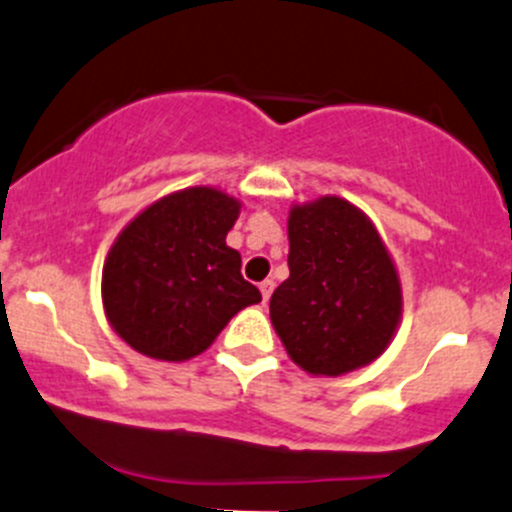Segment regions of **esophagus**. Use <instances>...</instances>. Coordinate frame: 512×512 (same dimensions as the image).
Here are the masks:
<instances>
[{"label": "esophagus", "instance_id": "obj_1", "mask_svg": "<svg viewBox=\"0 0 512 512\" xmlns=\"http://www.w3.org/2000/svg\"><path fill=\"white\" fill-rule=\"evenodd\" d=\"M260 292H262V299L270 301L272 292H274V279H265V282L260 284Z\"/></svg>", "mask_w": 512, "mask_h": 512}]
</instances>
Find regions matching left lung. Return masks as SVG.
Segmentation results:
<instances>
[{
	"label": "left lung",
	"mask_w": 512,
	"mask_h": 512,
	"mask_svg": "<svg viewBox=\"0 0 512 512\" xmlns=\"http://www.w3.org/2000/svg\"><path fill=\"white\" fill-rule=\"evenodd\" d=\"M402 311L400 279L378 230L336 196L289 213V279L270 316L306 373L343 375L385 351Z\"/></svg>",
	"instance_id": "obj_1"
}]
</instances>
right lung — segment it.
I'll return each mask as SVG.
<instances>
[{
	"label": "right lung",
	"instance_id": "add662e5",
	"mask_svg": "<svg viewBox=\"0 0 512 512\" xmlns=\"http://www.w3.org/2000/svg\"><path fill=\"white\" fill-rule=\"evenodd\" d=\"M240 203L215 188H186L139 213L102 267L107 321L137 353L188 360L245 306L262 301L225 245Z\"/></svg>",
	"mask_w": 512,
	"mask_h": 512
}]
</instances>
